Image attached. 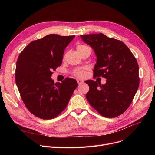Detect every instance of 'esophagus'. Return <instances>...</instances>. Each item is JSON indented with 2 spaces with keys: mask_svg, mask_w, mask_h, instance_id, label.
Instances as JSON below:
<instances>
[{
  "mask_svg": "<svg viewBox=\"0 0 155 155\" xmlns=\"http://www.w3.org/2000/svg\"><path fill=\"white\" fill-rule=\"evenodd\" d=\"M77 81H78L79 85H81V84H83L84 83V81L81 80V79H78Z\"/></svg>",
  "mask_w": 155,
  "mask_h": 155,
  "instance_id": "1",
  "label": "esophagus"
}]
</instances>
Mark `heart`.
Masks as SVG:
<instances>
[{
	"mask_svg": "<svg viewBox=\"0 0 155 155\" xmlns=\"http://www.w3.org/2000/svg\"><path fill=\"white\" fill-rule=\"evenodd\" d=\"M88 47V46H87L86 45H78L77 46V50L79 51H80L81 50H82L83 49L85 48ZM74 76H76V77H78V78H83L84 76H85V71H84L83 70H81V69H78L77 70H76L74 72Z\"/></svg>",
	"mask_w": 155,
	"mask_h": 155,
	"instance_id": "b5f03b06",
	"label": "heart"
}]
</instances>
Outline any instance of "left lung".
<instances>
[{"label": "left lung", "mask_w": 155, "mask_h": 155, "mask_svg": "<svg viewBox=\"0 0 155 155\" xmlns=\"http://www.w3.org/2000/svg\"><path fill=\"white\" fill-rule=\"evenodd\" d=\"M95 51L97 61L94 78L107 79L105 85L86 81L90 105L106 118L123 114L132 102L139 86V67L134 55L122 41L103 34L80 35Z\"/></svg>", "instance_id": "8db88e82"}]
</instances>
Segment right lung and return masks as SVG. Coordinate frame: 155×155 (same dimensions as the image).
I'll list each match as a JSON object with an SVG mask.
<instances>
[{"label":"right lung","instance_id":"1","mask_svg":"<svg viewBox=\"0 0 155 155\" xmlns=\"http://www.w3.org/2000/svg\"><path fill=\"white\" fill-rule=\"evenodd\" d=\"M75 35L50 34L31 41L18 55L15 82L22 101L31 114L43 120L65 109L78 87L74 79L54 83L51 76L62 63L64 49Z\"/></svg>","mask_w":155,"mask_h":155}]
</instances>
